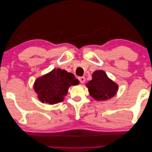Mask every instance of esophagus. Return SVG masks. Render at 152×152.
I'll return each mask as SVG.
<instances>
[{
    "label": "esophagus",
    "mask_w": 152,
    "mask_h": 152,
    "mask_svg": "<svg viewBox=\"0 0 152 152\" xmlns=\"http://www.w3.org/2000/svg\"><path fill=\"white\" fill-rule=\"evenodd\" d=\"M78 79L79 80V81H80L81 83H83L84 82L86 81L85 77H79L78 78Z\"/></svg>",
    "instance_id": "esophagus-1"
}]
</instances>
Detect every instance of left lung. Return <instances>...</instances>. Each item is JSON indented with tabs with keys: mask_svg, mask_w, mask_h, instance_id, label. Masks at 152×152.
Here are the masks:
<instances>
[{
	"mask_svg": "<svg viewBox=\"0 0 152 152\" xmlns=\"http://www.w3.org/2000/svg\"><path fill=\"white\" fill-rule=\"evenodd\" d=\"M90 96L96 100L102 101L110 99L116 95L118 85L109 79L104 71H96L92 79L86 84Z\"/></svg>",
	"mask_w": 152,
	"mask_h": 152,
	"instance_id": "obj_1",
	"label": "left lung"
}]
</instances>
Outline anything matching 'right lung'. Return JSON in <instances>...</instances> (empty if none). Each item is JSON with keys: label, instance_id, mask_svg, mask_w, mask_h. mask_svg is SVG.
Segmentation results:
<instances>
[{"label": "right lung", "instance_id": "1", "mask_svg": "<svg viewBox=\"0 0 152 152\" xmlns=\"http://www.w3.org/2000/svg\"><path fill=\"white\" fill-rule=\"evenodd\" d=\"M79 83L78 79H75L73 73L54 69L37 79L34 89L42 103L54 104L63 101L69 87Z\"/></svg>", "mask_w": 152, "mask_h": 152}]
</instances>
